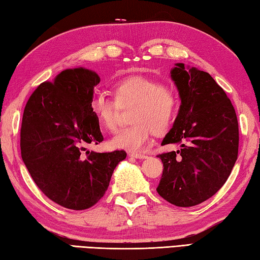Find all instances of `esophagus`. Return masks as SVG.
<instances>
[{
	"instance_id": "1",
	"label": "esophagus",
	"mask_w": 260,
	"mask_h": 260,
	"mask_svg": "<svg viewBox=\"0 0 260 260\" xmlns=\"http://www.w3.org/2000/svg\"><path fill=\"white\" fill-rule=\"evenodd\" d=\"M128 156L132 158H136V159H144L147 156L143 155V153H138V152H129Z\"/></svg>"
}]
</instances>
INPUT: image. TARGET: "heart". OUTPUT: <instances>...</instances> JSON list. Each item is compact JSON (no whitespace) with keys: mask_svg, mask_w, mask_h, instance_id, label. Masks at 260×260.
I'll use <instances>...</instances> for the list:
<instances>
[{"mask_svg":"<svg viewBox=\"0 0 260 260\" xmlns=\"http://www.w3.org/2000/svg\"><path fill=\"white\" fill-rule=\"evenodd\" d=\"M114 100L96 93L89 100V109L99 124L107 131L117 127L119 107L135 104L132 110L133 125L118 131L110 140L114 149L139 152L150 142L152 133L165 134L177 117L180 100L173 88L143 76L120 79L112 87Z\"/></svg>","mask_w":260,"mask_h":260,"instance_id":"1","label":"heart"}]
</instances>
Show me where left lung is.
Wrapping results in <instances>:
<instances>
[{"mask_svg": "<svg viewBox=\"0 0 260 260\" xmlns=\"http://www.w3.org/2000/svg\"><path fill=\"white\" fill-rule=\"evenodd\" d=\"M171 78L181 105L161 144L181 148L157 156L164 165L157 192L188 208L209 200L227 181L239 153V124L231 100L208 72L177 63Z\"/></svg>", "mask_w": 260, "mask_h": 260, "instance_id": "obj_1", "label": "left lung"}]
</instances>
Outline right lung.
Masks as SVG:
<instances>
[{"label":"right lung","mask_w":260,"mask_h":260,"mask_svg":"<svg viewBox=\"0 0 260 260\" xmlns=\"http://www.w3.org/2000/svg\"><path fill=\"white\" fill-rule=\"evenodd\" d=\"M98 73L68 69L41 83L24 110L20 150L30 177L48 199L71 210H86L104 196L124 150L95 152L103 141L89 109Z\"/></svg>","instance_id":"add662e5"}]
</instances>
